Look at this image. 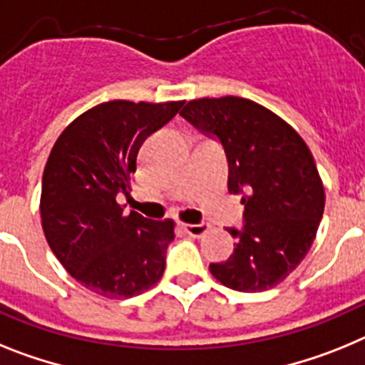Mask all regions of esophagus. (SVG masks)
Segmentation results:
<instances>
[{
    "mask_svg": "<svg viewBox=\"0 0 365 365\" xmlns=\"http://www.w3.org/2000/svg\"><path fill=\"white\" fill-rule=\"evenodd\" d=\"M183 230H185L187 235L202 237L209 230V224H204V222L202 224H183Z\"/></svg>",
    "mask_w": 365,
    "mask_h": 365,
    "instance_id": "esophagus-1",
    "label": "esophagus"
}]
</instances>
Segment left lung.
<instances>
[{"mask_svg": "<svg viewBox=\"0 0 365 365\" xmlns=\"http://www.w3.org/2000/svg\"><path fill=\"white\" fill-rule=\"evenodd\" d=\"M180 115L220 139L227 189L242 195L246 224L227 230L235 252L209 272L239 292L277 287L305 259L323 217L325 191L312 152L287 121L242 97L189 101Z\"/></svg>", "mask_w": 365, "mask_h": 365, "instance_id": "8db88e82", "label": "left lung"}]
</instances>
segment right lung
I'll use <instances>...</instances> for the list:
<instances>
[{"label":"right lung","mask_w":365,"mask_h":365,"mask_svg":"<svg viewBox=\"0 0 365 365\" xmlns=\"http://www.w3.org/2000/svg\"><path fill=\"white\" fill-rule=\"evenodd\" d=\"M183 101H110L81 113L51 148L40 217L49 248L73 279L110 299L138 296L165 270L174 220L123 213L130 174L145 139L173 119Z\"/></svg>","instance_id":"obj_1"}]
</instances>
